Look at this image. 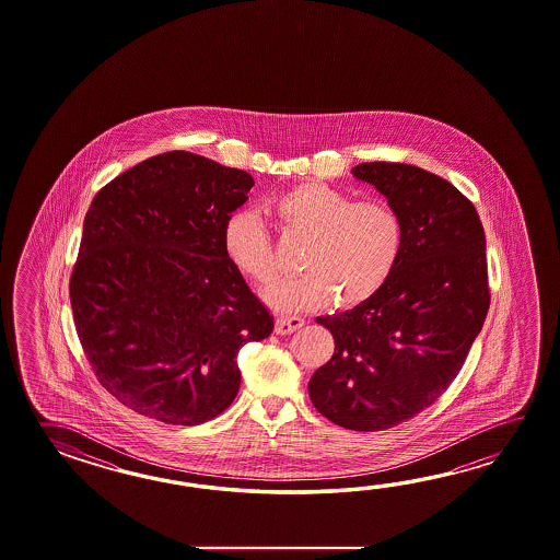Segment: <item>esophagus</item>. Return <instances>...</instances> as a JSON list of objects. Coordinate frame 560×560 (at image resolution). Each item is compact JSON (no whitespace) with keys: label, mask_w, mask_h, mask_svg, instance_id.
Segmentation results:
<instances>
[{"label":"esophagus","mask_w":560,"mask_h":560,"mask_svg":"<svg viewBox=\"0 0 560 560\" xmlns=\"http://www.w3.org/2000/svg\"><path fill=\"white\" fill-rule=\"evenodd\" d=\"M304 326V320L300 316H280L276 320V334H292L296 332L298 328Z\"/></svg>","instance_id":"obj_1"}]
</instances>
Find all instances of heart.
<instances>
[{"label": "heart", "instance_id": "heart-1", "mask_svg": "<svg viewBox=\"0 0 560 560\" xmlns=\"http://www.w3.org/2000/svg\"><path fill=\"white\" fill-rule=\"evenodd\" d=\"M272 214L292 234L308 238L300 256L304 275L270 292L278 310L302 312L330 304L352 310L378 296L405 256L406 222L386 200H357L318 179L276 194ZM222 246L230 264L258 288L278 278L275 242L254 212L228 218Z\"/></svg>", "mask_w": 560, "mask_h": 560}]
</instances>
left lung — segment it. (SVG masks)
Wrapping results in <instances>:
<instances>
[{"mask_svg":"<svg viewBox=\"0 0 560 560\" xmlns=\"http://www.w3.org/2000/svg\"><path fill=\"white\" fill-rule=\"evenodd\" d=\"M352 174L405 215V256L378 296L316 318L336 346L308 393L334 424L374 432L434 405L463 369L490 306L487 238L472 202L432 172L369 162Z\"/></svg>","mask_w":560,"mask_h":560,"instance_id":"left-lung-1","label":"left lung"}]
</instances>
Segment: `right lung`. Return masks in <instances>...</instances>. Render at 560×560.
Segmentation results:
<instances>
[{
  "label": "right lung",
  "instance_id": "right-lung-1",
  "mask_svg": "<svg viewBox=\"0 0 560 560\" xmlns=\"http://www.w3.org/2000/svg\"><path fill=\"white\" fill-rule=\"evenodd\" d=\"M248 172L166 152L97 191L70 278L73 324L100 384L142 417L196 427L240 388L236 354L275 330L222 246Z\"/></svg>",
  "mask_w": 560,
  "mask_h": 560
}]
</instances>
